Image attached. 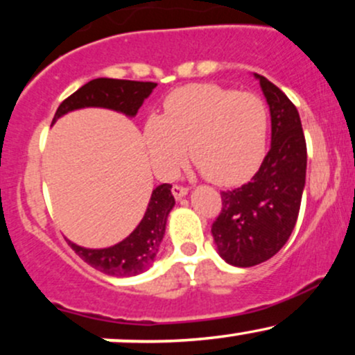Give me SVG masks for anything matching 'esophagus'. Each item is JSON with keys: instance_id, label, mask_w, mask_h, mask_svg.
Wrapping results in <instances>:
<instances>
[{"instance_id": "1", "label": "esophagus", "mask_w": 355, "mask_h": 355, "mask_svg": "<svg viewBox=\"0 0 355 355\" xmlns=\"http://www.w3.org/2000/svg\"><path fill=\"white\" fill-rule=\"evenodd\" d=\"M172 193H173L175 198H182V197H185L187 193H189V189H187V187H183V185H173L172 187Z\"/></svg>"}]
</instances>
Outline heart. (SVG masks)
<instances>
[{
	"mask_svg": "<svg viewBox=\"0 0 355 355\" xmlns=\"http://www.w3.org/2000/svg\"><path fill=\"white\" fill-rule=\"evenodd\" d=\"M144 135L153 168L164 177L175 173L190 148L197 168L210 182L235 185L262 164L268 110L255 93L189 85L168 95L165 116L146 118Z\"/></svg>",
	"mask_w": 355,
	"mask_h": 355,
	"instance_id": "1",
	"label": "heart"
}]
</instances>
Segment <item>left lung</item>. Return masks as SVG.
<instances>
[{"mask_svg": "<svg viewBox=\"0 0 355 355\" xmlns=\"http://www.w3.org/2000/svg\"><path fill=\"white\" fill-rule=\"evenodd\" d=\"M255 76L270 108V150L250 182L220 193L222 210L211 223L220 257L237 267L259 266L285 245L299 217L307 168L295 105L266 76Z\"/></svg>", "mask_w": 355, "mask_h": 355, "instance_id": "1", "label": "left lung"}]
</instances>
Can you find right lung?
Segmentation results:
<instances>
[{
    "instance_id": "right-lung-1",
    "label": "right lung",
    "mask_w": 355,
    "mask_h": 355,
    "mask_svg": "<svg viewBox=\"0 0 355 355\" xmlns=\"http://www.w3.org/2000/svg\"><path fill=\"white\" fill-rule=\"evenodd\" d=\"M157 83L152 81H132L96 78L76 89L67 100L61 101L53 116V123L64 113L85 107H103L135 116L138 108ZM175 198L172 185L164 183L152 191L148 207L138 227L125 240L108 248H85L68 240L80 259L96 270L113 277H130L144 272L152 266L165 234L166 217L173 209Z\"/></svg>"
}]
</instances>
